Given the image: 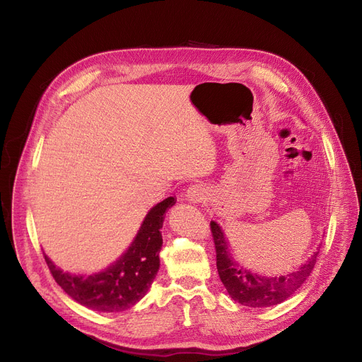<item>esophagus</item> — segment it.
I'll use <instances>...</instances> for the list:
<instances>
[{
	"label": "esophagus",
	"mask_w": 362,
	"mask_h": 362,
	"mask_svg": "<svg viewBox=\"0 0 362 362\" xmlns=\"http://www.w3.org/2000/svg\"><path fill=\"white\" fill-rule=\"evenodd\" d=\"M186 198L190 202H194V204L202 202L206 198V189H205V186L201 185V183L190 185L187 187V190H186Z\"/></svg>",
	"instance_id": "esophagus-1"
}]
</instances>
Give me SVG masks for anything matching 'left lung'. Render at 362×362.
I'll use <instances>...</instances> for the list:
<instances>
[{
    "label": "left lung",
    "instance_id": "8db88e82",
    "mask_svg": "<svg viewBox=\"0 0 362 362\" xmlns=\"http://www.w3.org/2000/svg\"><path fill=\"white\" fill-rule=\"evenodd\" d=\"M211 233L214 237L216 253V269L221 282L224 284L230 297L247 307H271L290 298L304 281L310 276L315 268L317 255L316 252L305 263L290 274L281 276L257 275L234 260L230 253L227 238L220 226L211 221Z\"/></svg>",
    "mask_w": 362,
    "mask_h": 362
}]
</instances>
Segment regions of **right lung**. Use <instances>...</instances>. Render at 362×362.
<instances>
[{"mask_svg": "<svg viewBox=\"0 0 362 362\" xmlns=\"http://www.w3.org/2000/svg\"><path fill=\"white\" fill-rule=\"evenodd\" d=\"M176 204L168 197L150 209L129 246L110 267L98 274L74 275L64 272L45 253V260L54 279L77 303L103 313L124 311L147 294L160 268V249L165 211Z\"/></svg>", "mask_w": 362, "mask_h": 362, "instance_id": "1", "label": "right lung"}]
</instances>
